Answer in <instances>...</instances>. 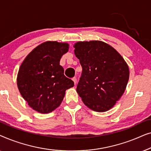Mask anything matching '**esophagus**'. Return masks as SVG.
<instances>
[{
	"label": "esophagus",
	"instance_id": "34e87169",
	"mask_svg": "<svg viewBox=\"0 0 151 151\" xmlns=\"http://www.w3.org/2000/svg\"><path fill=\"white\" fill-rule=\"evenodd\" d=\"M72 80H73V82H74V84H76V82H77V78H76V77H74V78H72Z\"/></svg>",
	"mask_w": 151,
	"mask_h": 151
}]
</instances>
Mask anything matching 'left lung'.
<instances>
[{
	"mask_svg": "<svg viewBox=\"0 0 151 151\" xmlns=\"http://www.w3.org/2000/svg\"><path fill=\"white\" fill-rule=\"evenodd\" d=\"M74 47L82 68L78 93L92 110H109L126 89L129 78L127 64L114 48L102 41L78 42Z\"/></svg>",
	"mask_w": 151,
	"mask_h": 151,
	"instance_id": "left-lung-1",
	"label": "left lung"
}]
</instances>
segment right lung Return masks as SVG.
Segmentation results:
<instances>
[{
    "mask_svg": "<svg viewBox=\"0 0 151 151\" xmlns=\"http://www.w3.org/2000/svg\"><path fill=\"white\" fill-rule=\"evenodd\" d=\"M68 50L67 43L48 41L36 47L22 62L18 73V88L35 111L51 112L61 104L65 91L74 86L60 65L61 57Z\"/></svg>",
    "mask_w": 151,
    "mask_h": 151,
    "instance_id": "obj_1",
    "label": "right lung"
}]
</instances>
